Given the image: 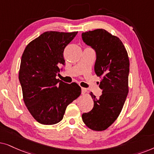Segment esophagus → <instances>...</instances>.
Returning <instances> with one entry per match:
<instances>
[{"label": "esophagus", "instance_id": "esophagus-1", "mask_svg": "<svg viewBox=\"0 0 154 154\" xmlns=\"http://www.w3.org/2000/svg\"><path fill=\"white\" fill-rule=\"evenodd\" d=\"M87 89H86V88H84V87H82V94H85L86 93H87Z\"/></svg>", "mask_w": 154, "mask_h": 154}]
</instances>
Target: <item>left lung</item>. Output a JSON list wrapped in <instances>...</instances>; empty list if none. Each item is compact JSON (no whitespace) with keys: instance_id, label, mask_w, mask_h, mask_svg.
Masks as SVG:
<instances>
[{"instance_id":"8db88e82","label":"left lung","mask_w":154,"mask_h":154,"mask_svg":"<svg viewBox=\"0 0 154 154\" xmlns=\"http://www.w3.org/2000/svg\"><path fill=\"white\" fill-rule=\"evenodd\" d=\"M83 42L96 52L94 71L101 77L102 94L98 98L91 92L94 108L82 116L88 128L105 130L116 120L128 94L130 62L128 53L119 38L103 29L83 32Z\"/></svg>"}]
</instances>
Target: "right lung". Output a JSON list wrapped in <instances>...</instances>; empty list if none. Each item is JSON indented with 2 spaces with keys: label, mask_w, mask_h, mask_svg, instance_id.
<instances>
[{
  "label": "right lung",
  "mask_w": 154,
  "mask_h": 154,
  "mask_svg": "<svg viewBox=\"0 0 154 154\" xmlns=\"http://www.w3.org/2000/svg\"><path fill=\"white\" fill-rule=\"evenodd\" d=\"M77 34L44 32L31 42L22 54L19 80L23 99L32 116L42 125L61 121L67 106L81 94L76 83L56 79L65 65L64 49Z\"/></svg>",
  "instance_id": "add662e5"
}]
</instances>
